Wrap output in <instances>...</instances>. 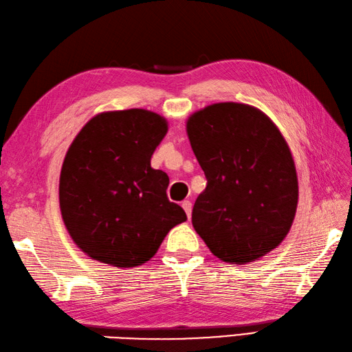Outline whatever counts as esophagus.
<instances>
[{
  "instance_id": "esophagus-1",
  "label": "esophagus",
  "mask_w": 352,
  "mask_h": 352,
  "mask_svg": "<svg viewBox=\"0 0 352 352\" xmlns=\"http://www.w3.org/2000/svg\"><path fill=\"white\" fill-rule=\"evenodd\" d=\"M182 208H184V210H185L186 217L191 218V210H192V205H191V201H188V200L182 201Z\"/></svg>"
}]
</instances>
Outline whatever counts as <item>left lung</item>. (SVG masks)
<instances>
[{
  "mask_svg": "<svg viewBox=\"0 0 352 352\" xmlns=\"http://www.w3.org/2000/svg\"><path fill=\"white\" fill-rule=\"evenodd\" d=\"M186 135L208 181L194 203V229L226 263L259 261L282 244L298 205L282 132L259 108L218 102L188 117Z\"/></svg>",
  "mask_w": 352,
  "mask_h": 352,
  "instance_id": "8db88e82",
  "label": "left lung"
}]
</instances>
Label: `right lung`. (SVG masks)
Here are the masks:
<instances>
[{
    "label": "right lung",
    "instance_id": "right-lung-1",
    "mask_svg": "<svg viewBox=\"0 0 352 352\" xmlns=\"http://www.w3.org/2000/svg\"><path fill=\"white\" fill-rule=\"evenodd\" d=\"M167 131L166 117L143 108L104 111L69 146L58 185L61 218L90 259L138 267L186 220L185 210L167 199V173L151 166Z\"/></svg>",
    "mask_w": 352,
    "mask_h": 352
}]
</instances>
